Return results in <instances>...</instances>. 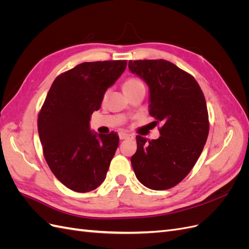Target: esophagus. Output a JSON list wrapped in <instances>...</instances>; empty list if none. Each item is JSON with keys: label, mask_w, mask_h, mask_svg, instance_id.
Listing matches in <instances>:
<instances>
[{"label": "esophagus", "mask_w": 249, "mask_h": 249, "mask_svg": "<svg viewBox=\"0 0 249 249\" xmlns=\"http://www.w3.org/2000/svg\"><path fill=\"white\" fill-rule=\"evenodd\" d=\"M118 136H119V139H120V140L130 138V135L126 134V133H124V132H119V133H118Z\"/></svg>", "instance_id": "1"}]
</instances>
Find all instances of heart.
<instances>
[{
    "mask_svg": "<svg viewBox=\"0 0 249 249\" xmlns=\"http://www.w3.org/2000/svg\"><path fill=\"white\" fill-rule=\"evenodd\" d=\"M141 85H143V83H142L139 79L130 78V79H127V80L124 83V91H127V90L133 89V88H135V87L141 86ZM105 96H106V94H105ZM105 96H104V97H105Z\"/></svg>",
    "mask_w": 249,
    "mask_h": 249,
    "instance_id": "heart-1",
    "label": "heart"
}]
</instances>
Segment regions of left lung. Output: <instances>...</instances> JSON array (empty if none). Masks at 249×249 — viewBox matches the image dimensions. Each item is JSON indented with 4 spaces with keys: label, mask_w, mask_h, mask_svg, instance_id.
<instances>
[{
    "label": "left lung",
    "mask_w": 249,
    "mask_h": 249,
    "mask_svg": "<svg viewBox=\"0 0 249 249\" xmlns=\"http://www.w3.org/2000/svg\"><path fill=\"white\" fill-rule=\"evenodd\" d=\"M129 69L149 89V114L161 123L160 137L136 136L131 163L139 182L166 190L183 180L199 158L209 134L205 96L188 72L166 60L129 61Z\"/></svg>",
    "instance_id": "1"
}]
</instances>
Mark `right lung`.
Segmentation results:
<instances>
[{
    "mask_svg": "<svg viewBox=\"0 0 249 249\" xmlns=\"http://www.w3.org/2000/svg\"><path fill=\"white\" fill-rule=\"evenodd\" d=\"M125 67V60L81 63L49 90L38 115L39 139L49 167L71 190L89 192L106 178L119 137L91 131L90 119Z\"/></svg>",
    "mask_w": 249,
    "mask_h": 249,
    "instance_id": "right-lung-1",
    "label": "right lung"
}]
</instances>
